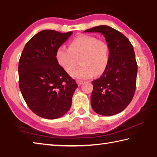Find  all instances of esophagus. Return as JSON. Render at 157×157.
<instances>
[{"mask_svg": "<svg viewBox=\"0 0 157 157\" xmlns=\"http://www.w3.org/2000/svg\"><path fill=\"white\" fill-rule=\"evenodd\" d=\"M76 83H77V85L78 86H81L83 83V81H80V80H78V81H76Z\"/></svg>", "mask_w": 157, "mask_h": 157, "instance_id": "esophagus-1", "label": "esophagus"}]
</instances>
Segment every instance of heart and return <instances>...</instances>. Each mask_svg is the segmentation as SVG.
<instances>
[{"mask_svg":"<svg viewBox=\"0 0 157 157\" xmlns=\"http://www.w3.org/2000/svg\"><path fill=\"white\" fill-rule=\"evenodd\" d=\"M80 56L82 66L72 73L73 77L85 79L100 76L109 62V47L97 37L82 34L70 41L69 48L63 45L57 47L55 54L57 64L68 74L75 67V57Z\"/></svg>","mask_w":157,"mask_h":157,"instance_id":"1","label":"heart"}]
</instances>
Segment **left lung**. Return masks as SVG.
<instances>
[{
  "label": "left lung",
  "mask_w": 157,
  "mask_h": 157,
  "mask_svg": "<svg viewBox=\"0 0 157 157\" xmlns=\"http://www.w3.org/2000/svg\"><path fill=\"white\" fill-rule=\"evenodd\" d=\"M84 32L102 34L109 47L107 68L100 78L92 81V108L103 116L117 114L129 104L135 94L137 65L133 47L122 33L108 25Z\"/></svg>",
  "instance_id": "1"
}]
</instances>
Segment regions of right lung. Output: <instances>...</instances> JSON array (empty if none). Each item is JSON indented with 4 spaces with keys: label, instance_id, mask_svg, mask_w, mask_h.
Masks as SVG:
<instances>
[{
    "label": "right lung",
    "instance_id": "right-lung-1",
    "mask_svg": "<svg viewBox=\"0 0 157 157\" xmlns=\"http://www.w3.org/2000/svg\"><path fill=\"white\" fill-rule=\"evenodd\" d=\"M72 32L40 31L25 44L18 66L19 85L30 109L44 119L63 116L72 105L76 81L57 64V47Z\"/></svg>",
    "mask_w": 157,
    "mask_h": 157
}]
</instances>
